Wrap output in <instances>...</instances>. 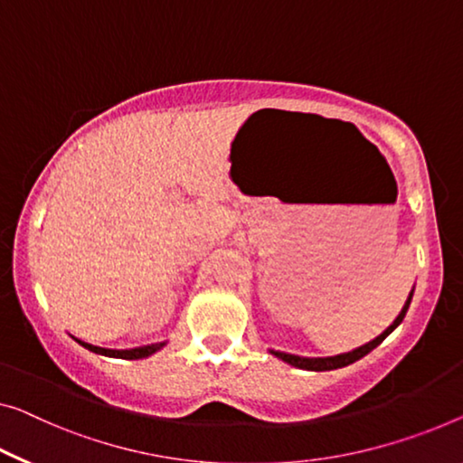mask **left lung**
<instances>
[{"mask_svg":"<svg viewBox=\"0 0 463 463\" xmlns=\"http://www.w3.org/2000/svg\"><path fill=\"white\" fill-rule=\"evenodd\" d=\"M411 295H413V291L410 293V298H408V301H405L402 314L397 316V320L392 322L391 326L386 328L381 336H376L374 341L362 345L360 349H354V351H349V354L335 355V357H299V355H291V354H282V351H272V354H274L276 357H280L282 362L295 365V368H301V370H316V372H322V370H336V368H343V365L354 364V362H357V360H362L364 355H368L372 349L378 347V345H381V343L386 339V336H389V335L392 333V330H395V328L399 326V324H402V320L405 318V312H408V307H410Z\"/></svg>","mask_w":463,"mask_h":463,"instance_id":"left-lung-1","label":"left lung"}]
</instances>
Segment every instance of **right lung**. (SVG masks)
<instances>
[{"label": "right lung", "instance_id": "add662e5", "mask_svg": "<svg viewBox=\"0 0 463 463\" xmlns=\"http://www.w3.org/2000/svg\"><path fill=\"white\" fill-rule=\"evenodd\" d=\"M82 347L93 351V354H101V355H109V357H120V360H141V357H147L151 354H156L157 349L164 347V343H156V345H147V347H139V349H124V351H116V349H103V347H95V345H89L85 341H79Z\"/></svg>", "mask_w": 463, "mask_h": 463}]
</instances>
